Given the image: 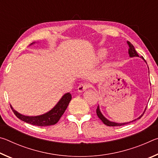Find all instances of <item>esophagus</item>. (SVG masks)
<instances>
[{
    "mask_svg": "<svg viewBox=\"0 0 158 158\" xmlns=\"http://www.w3.org/2000/svg\"><path fill=\"white\" fill-rule=\"evenodd\" d=\"M89 86H90V84H89V83L83 82L78 86V91L79 92H84L87 89H89Z\"/></svg>",
    "mask_w": 158,
    "mask_h": 158,
    "instance_id": "1",
    "label": "esophagus"
}]
</instances>
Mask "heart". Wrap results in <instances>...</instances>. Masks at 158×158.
Masks as SVG:
<instances>
[{
	"mask_svg": "<svg viewBox=\"0 0 158 158\" xmlns=\"http://www.w3.org/2000/svg\"><path fill=\"white\" fill-rule=\"evenodd\" d=\"M106 54H107V51L106 49H101L100 52H98V58L99 59H102V58H105Z\"/></svg>",
	"mask_w": 158,
	"mask_h": 158,
	"instance_id": "1",
	"label": "heart"
}]
</instances>
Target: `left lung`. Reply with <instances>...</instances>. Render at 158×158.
Wrapping results in <instances>:
<instances>
[{"instance_id": "obj_1", "label": "left lung", "mask_w": 158, "mask_h": 158, "mask_svg": "<svg viewBox=\"0 0 158 158\" xmlns=\"http://www.w3.org/2000/svg\"><path fill=\"white\" fill-rule=\"evenodd\" d=\"M127 44H128V47H129V49H128V53H129V55H130V57H134V56H139V55H138V53H137V52H136V50H135V47H134V46L133 45L130 43V42H127ZM142 58L143 59L145 60V59H144V58L142 57ZM146 110V109H145V111ZM145 112V111H144ZM144 112L143 113V114L141 115V116H140L137 119H139V118H141V117H142V116L143 115V114H144ZM96 113H97V115H98V116L100 118V119H101V121H102L104 123H105L106 125H107V126H112V127H114V126H121V125H126V124H128V123H131V122H133V121H136V120L137 119H135V121H131V122H129V123H114V122H111V121H108L107 119L105 117H104V116L102 114V113L100 112V109H99V106H98V108H97V109H96Z\"/></svg>"}]
</instances>
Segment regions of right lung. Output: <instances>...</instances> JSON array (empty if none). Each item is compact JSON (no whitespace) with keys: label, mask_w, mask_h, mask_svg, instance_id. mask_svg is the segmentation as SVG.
Segmentation results:
<instances>
[{"label":"right lung","mask_w":158,"mask_h":158,"mask_svg":"<svg viewBox=\"0 0 158 158\" xmlns=\"http://www.w3.org/2000/svg\"><path fill=\"white\" fill-rule=\"evenodd\" d=\"M71 99L72 95L70 93H66L63 96L60 100L58 102L57 105L52 110L43 115L37 116H23V115H21L19 113H18L17 111H16L12 107V106H10V107H11L12 111L16 115V116L18 118L21 119V121L33 125H37V126H49V125H53L57 123L58 121L60 120V117L63 116L64 112L66 110Z\"/></svg>","instance_id":"right-lung-1"}]
</instances>
